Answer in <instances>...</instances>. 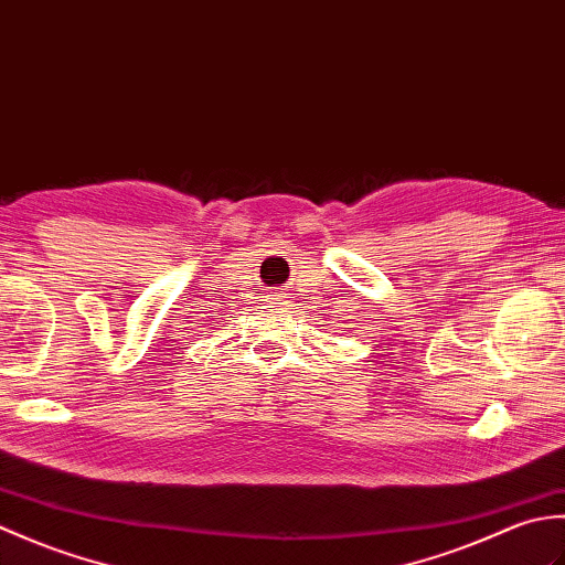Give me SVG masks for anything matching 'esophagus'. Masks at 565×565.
<instances>
[{"label": "esophagus", "mask_w": 565, "mask_h": 565, "mask_svg": "<svg viewBox=\"0 0 565 565\" xmlns=\"http://www.w3.org/2000/svg\"><path fill=\"white\" fill-rule=\"evenodd\" d=\"M279 296H281V294H279Z\"/></svg>", "instance_id": "1"}]
</instances>
